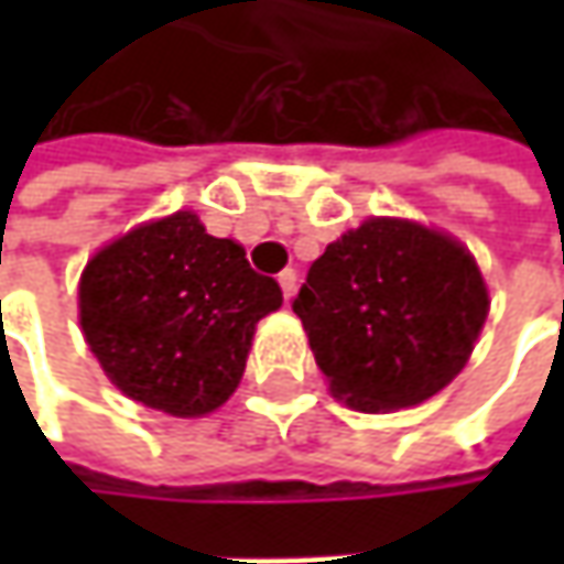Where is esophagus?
I'll list each match as a JSON object with an SVG mask.
<instances>
[{
	"instance_id": "obj_1",
	"label": "esophagus",
	"mask_w": 564,
	"mask_h": 564,
	"mask_svg": "<svg viewBox=\"0 0 564 564\" xmlns=\"http://www.w3.org/2000/svg\"><path fill=\"white\" fill-rule=\"evenodd\" d=\"M279 285H282V294H285V297H292L294 289H297V272L294 270L279 272Z\"/></svg>"
}]
</instances>
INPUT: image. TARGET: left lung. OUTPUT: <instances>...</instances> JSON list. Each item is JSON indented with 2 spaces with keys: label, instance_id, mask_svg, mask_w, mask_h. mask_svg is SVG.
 <instances>
[{
  "label": "left lung",
  "instance_id": "obj_1",
  "mask_svg": "<svg viewBox=\"0 0 564 564\" xmlns=\"http://www.w3.org/2000/svg\"><path fill=\"white\" fill-rule=\"evenodd\" d=\"M292 307L333 395L379 414L421 404L462 373L489 294L455 238L367 219L314 260Z\"/></svg>",
  "mask_w": 564,
  "mask_h": 564
}]
</instances>
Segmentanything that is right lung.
<instances>
[{
    "label": "right lung",
    "mask_w": 564,
    "mask_h": 564,
    "mask_svg": "<svg viewBox=\"0 0 564 564\" xmlns=\"http://www.w3.org/2000/svg\"><path fill=\"white\" fill-rule=\"evenodd\" d=\"M80 329L128 399L172 417L226 404L248 364L253 326L282 289L250 270L245 248L172 213L106 245L80 275Z\"/></svg>",
    "instance_id": "add662e5"
}]
</instances>
